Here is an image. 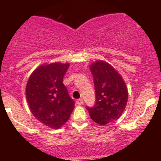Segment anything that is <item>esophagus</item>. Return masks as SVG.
<instances>
[{
	"label": "esophagus",
	"instance_id": "obj_1",
	"mask_svg": "<svg viewBox=\"0 0 161 161\" xmlns=\"http://www.w3.org/2000/svg\"><path fill=\"white\" fill-rule=\"evenodd\" d=\"M76 104L78 105H82L83 104V100L82 98H79L76 100Z\"/></svg>",
	"mask_w": 161,
	"mask_h": 161
}]
</instances>
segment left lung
<instances>
[{
    "label": "left lung",
    "mask_w": 161,
    "mask_h": 161,
    "mask_svg": "<svg viewBox=\"0 0 161 161\" xmlns=\"http://www.w3.org/2000/svg\"><path fill=\"white\" fill-rule=\"evenodd\" d=\"M95 92L93 107L86 106L92 119L100 125H106L116 119L125 110L128 92L124 81L115 69L104 61L91 66Z\"/></svg>",
    "instance_id": "obj_1"
}]
</instances>
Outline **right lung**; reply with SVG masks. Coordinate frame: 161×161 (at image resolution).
Listing matches in <instances>:
<instances>
[{"instance_id":"obj_1","label":"right lung","mask_w":161,"mask_h":161,"mask_svg":"<svg viewBox=\"0 0 161 161\" xmlns=\"http://www.w3.org/2000/svg\"><path fill=\"white\" fill-rule=\"evenodd\" d=\"M69 64L42 65L28 81L25 95L35 117L51 129H59L69 119L75 101L69 97L63 79Z\"/></svg>"}]
</instances>
